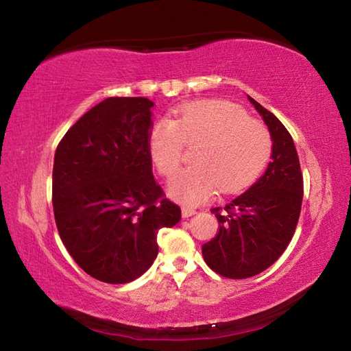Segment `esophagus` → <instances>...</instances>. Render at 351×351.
<instances>
[{
  "label": "esophagus",
  "instance_id": "1",
  "mask_svg": "<svg viewBox=\"0 0 351 351\" xmlns=\"http://www.w3.org/2000/svg\"><path fill=\"white\" fill-rule=\"evenodd\" d=\"M196 214V210H193V208H190V206H184L182 208V217L184 219H189V217H191V215H195Z\"/></svg>",
  "mask_w": 351,
  "mask_h": 351
}]
</instances>
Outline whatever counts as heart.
Returning a JSON list of instances; mask_svg holds the SVG:
<instances>
[{
  "instance_id": "heart-1",
  "label": "heart",
  "mask_w": 351,
  "mask_h": 351,
  "mask_svg": "<svg viewBox=\"0 0 351 351\" xmlns=\"http://www.w3.org/2000/svg\"><path fill=\"white\" fill-rule=\"evenodd\" d=\"M185 145L197 147L195 164L170 184V195L197 205L219 190L238 195L265 171L274 141L267 126L228 101H199L180 108L173 119H161L149 136L151 155L160 175L171 178L185 158Z\"/></svg>"
}]
</instances>
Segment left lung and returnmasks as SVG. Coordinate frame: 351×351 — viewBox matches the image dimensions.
I'll use <instances>...</instances> for the list:
<instances>
[{
	"instance_id": "obj_1",
	"label": "left lung",
	"mask_w": 351,
	"mask_h": 351,
	"mask_svg": "<svg viewBox=\"0 0 351 351\" xmlns=\"http://www.w3.org/2000/svg\"><path fill=\"white\" fill-rule=\"evenodd\" d=\"M270 130L271 161L250 190L225 208H213L219 234L202 245L206 265L223 278L245 279L273 265L295 232L303 200V175L293 137L270 111L250 98Z\"/></svg>"
}]
</instances>
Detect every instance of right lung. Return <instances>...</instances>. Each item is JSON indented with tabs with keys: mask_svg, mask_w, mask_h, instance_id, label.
Here are the masks:
<instances>
[{
	"mask_svg": "<svg viewBox=\"0 0 351 351\" xmlns=\"http://www.w3.org/2000/svg\"><path fill=\"white\" fill-rule=\"evenodd\" d=\"M152 107L146 98H107L57 146L52 208L58 235L73 261L101 282L140 278L158 255V230L181 220V208L152 175Z\"/></svg>",
	"mask_w": 351,
	"mask_h": 351,
	"instance_id": "right-lung-1",
	"label": "right lung"
}]
</instances>
